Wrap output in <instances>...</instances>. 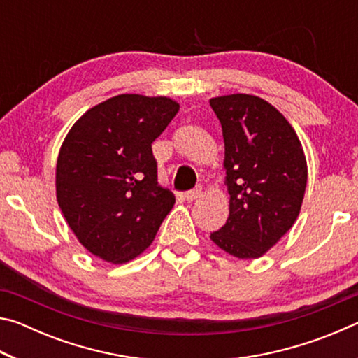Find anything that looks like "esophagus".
<instances>
[{
  "label": "esophagus",
  "instance_id": "esophagus-1",
  "mask_svg": "<svg viewBox=\"0 0 358 358\" xmlns=\"http://www.w3.org/2000/svg\"><path fill=\"white\" fill-rule=\"evenodd\" d=\"M201 194H202V191H201V187H196V189H192V191H187V192H185V199L187 202H192V201H196V199H199L201 197Z\"/></svg>",
  "mask_w": 358,
  "mask_h": 358
}]
</instances>
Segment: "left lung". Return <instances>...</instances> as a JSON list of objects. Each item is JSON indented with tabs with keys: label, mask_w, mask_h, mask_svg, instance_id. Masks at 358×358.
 <instances>
[{
	"label": "left lung",
	"mask_w": 358,
	"mask_h": 358,
	"mask_svg": "<svg viewBox=\"0 0 358 358\" xmlns=\"http://www.w3.org/2000/svg\"><path fill=\"white\" fill-rule=\"evenodd\" d=\"M222 128L227 222L210 235L238 259H257L299 217L308 167L300 138L281 112L252 94L210 99Z\"/></svg>",
	"instance_id": "obj_1"
}]
</instances>
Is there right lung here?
<instances>
[{
	"label": "right lung",
	"instance_id": "1",
	"mask_svg": "<svg viewBox=\"0 0 358 358\" xmlns=\"http://www.w3.org/2000/svg\"><path fill=\"white\" fill-rule=\"evenodd\" d=\"M180 110L166 96L118 94L78 118L57 161V201L77 240L110 264L155 240L175 203L157 185L151 143Z\"/></svg>",
	"mask_w": 358,
	"mask_h": 358
}]
</instances>
